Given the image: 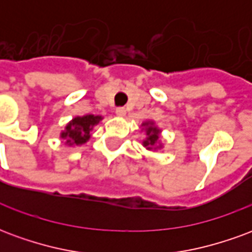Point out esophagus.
Returning a JSON list of instances; mask_svg holds the SVG:
<instances>
[{
	"mask_svg": "<svg viewBox=\"0 0 252 252\" xmlns=\"http://www.w3.org/2000/svg\"><path fill=\"white\" fill-rule=\"evenodd\" d=\"M116 115H117V116H124V115H126V108H123V106H119V108H116Z\"/></svg>",
	"mask_w": 252,
	"mask_h": 252,
	"instance_id": "1",
	"label": "esophagus"
}]
</instances>
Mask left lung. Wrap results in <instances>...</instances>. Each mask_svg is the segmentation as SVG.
Segmentation results:
<instances>
[{
    "instance_id": "obj_1",
    "label": "left lung",
    "mask_w": 252,
    "mask_h": 252,
    "mask_svg": "<svg viewBox=\"0 0 252 252\" xmlns=\"http://www.w3.org/2000/svg\"><path fill=\"white\" fill-rule=\"evenodd\" d=\"M143 126H146L147 128H146V133H147V139L143 142V146L144 147H147L148 150H151V148L158 143L159 140V129L157 128V126H154V123H144Z\"/></svg>"
}]
</instances>
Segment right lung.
<instances>
[{
    "label": "right lung",
    "mask_w": 252,
    "mask_h": 252,
    "mask_svg": "<svg viewBox=\"0 0 252 252\" xmlns=\"http://www.w3.org/2000/svg\"><path fill=\"white\" fill-rule=\"evenodd\" d=\"M102 117L101 116L86 115L82 117H75L67 124L66 129L61 133V137L66 140V144H83L89 140L90 131L97 126Z\"/></svg>",
    "instance_id": "add662e5"
}]
</instances>
